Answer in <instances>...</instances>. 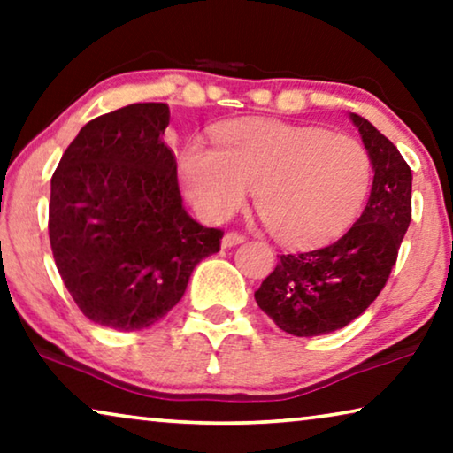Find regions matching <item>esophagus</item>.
Instances as JSON below:
<instances>
[{"label": "esophagus", "mask_w": 453, "mask_h": 453, "mask_svg": "<svg viewBox=\"0 0 453 453\" xmlns=\"http://www.w3.org/2000/svg\"><path fill=\"white\" fill-rule=\"evenodd\" d=\"M243 234H239V233H226L225 237H222V241H220V245L225 247V250H228V247H234V245H239V243H243Z\"/></svg>", "instance_id": "obj_1"}]
</instances>
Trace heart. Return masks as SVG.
Here are the masks:
<instances>
[{"label": "heart", "mask_w": 453, "mask_h": 453, "mask_svg": "<svg viewBox=\"0 0 453 453\" xmlns=\"http://www.w3.org/2000/svg\"><path fill=\"white\" fill-rule=\"evenodd\" d=\"M181 177L206 219H226L256 191L268 231L288 245H315L338 234L361 208L371 160L361 142L319 127L243 119L216 129L214 150L189 142Z\"/></svg>", "instance_id": "obj_1"}]
</instances>
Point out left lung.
<instances>
[{"label":"left lung","mask_w":453,"mask_h":453,"mask_svg":"<svg viewBox=\"0 0 453 453\" xmlns=\"http://www.w3.org/2000/svg\"><path fill=\"white\" fill-rule=\"evenodd\" d=\"M373 166L363 214L332 245L278 257L256 301L280 330L321 336L357 319L386 287L412 219V173L380 129L350 113Z\"/></svg>","instance_id":"left-lung-1"}]
</instances>
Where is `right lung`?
<instances>
[{
  "mask_svg": "<svg viewBox=\"0 0 453 453\" xmlns=\"http://www.w3.org/2000/svg\"><path fill=\"white\" fill-rule=\"evenodd\" d=\"M165 103H135L86 123L51 177L49 241L86 318L119 332L157 324L222 231L183 208L165 144Z\"/></svg>",
  "mask_w": 453,
  "mask_h": 453,
  "instance_id": "add662e5",
  "label": "right lung"
}]
</instances>
